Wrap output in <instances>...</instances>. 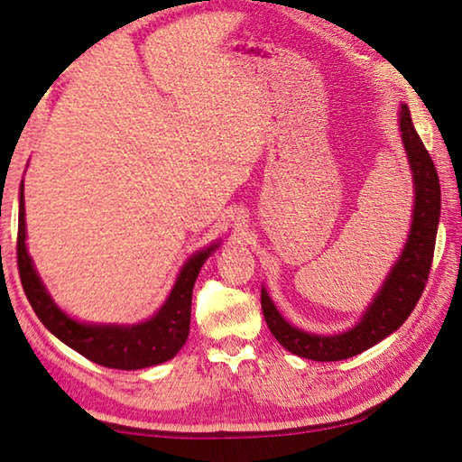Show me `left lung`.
<instances>
[{"label":"left lung","mask_w":462,"mask_h":462,"mask_svg":"<svg viewBox=\"0 0 462 462\" xmlns=\"http://www.w3.org/2000/svg\"><path fill=\"white\" fill-rule=\"evenodd\" d=\"M400 130L411 165L413 185H416L411 230L400 261L391 269L387 281L383 283L369 310L365 311L361 322L353 330L336 336L308 334L287 324L263 289L261 308L264 322L277 342L289 353L322 363L361 355L363 350L395 332L408 319L424 293L434 259L438 220H440V181H438L432 156L428 154L424 143L413 128L408 106H402Z\"/></svg>","instance_id":"left-lung-1"}]
</instances>
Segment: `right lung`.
<instances>
[{"label":"right lung","mask_w":462,"mask_h":462,"mask_svg":"<svg viewBox=\"0 0 462 462\" xmlns=\"http://www.w3.org/2000/svg\"><path fill=\"white\" fill-rule=\"evenodd\" d=\"M216 245L193 254L185 263L177 277L165 306L148 322L136 326H93L79 324L57 308V303L46 293L41 277L36 275L32 259L26 250V224H24V187L20 191L18 214V271L30 306L38 319L49 330L89 361L109 369L134 371L165 363L173 358L183 346L189 334L191 322V295L195 279L199 275L201 264L212 254Z\"/></svg>","instance_id":"1"}]
</instances>
